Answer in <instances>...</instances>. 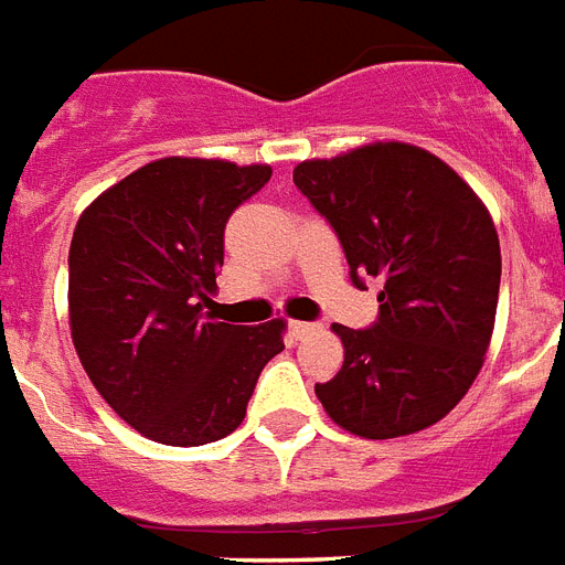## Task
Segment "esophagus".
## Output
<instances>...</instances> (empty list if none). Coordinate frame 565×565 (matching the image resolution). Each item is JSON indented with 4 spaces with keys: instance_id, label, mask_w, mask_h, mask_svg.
<instances>
[{
    "instance_id": "34e87169",
    "label": "esophagus",
    "mask_w": 565,
    "mask_h": 565,
    "mask_svg": "<svg viewBox=\"0 0 565 565\" xmlns=\"http://www.w3.org/2000/svg\"><path fill=\"white\" fill-rule=\"evenodd\" d=\"M288 332H291V338H297V341H300V338H306L315 332V323H306V320H291V323H288Z\"/></svg>"
}]
</instances>
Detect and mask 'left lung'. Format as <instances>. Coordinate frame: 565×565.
Segmentation results:
<instances>
[{"instance_id": "left-lung-1", "label": "left lung", "mask_w": 565, "mask_h": 565, "mask_svg": "<svg viewBox=\"0 0 565 565\" xmlns=\"http://www.w3.org/2000/svg\"><path fill=\"white\" fill-rule=\"evenodd\" d=\"M295 183L341 238L355 286L382 282L373 327H332L344 364L315 385L320 405L367 440L435 426L467 396L493 338L502 250L484 201L408 142L303 160Z\"/></svg>"}]
</instances>
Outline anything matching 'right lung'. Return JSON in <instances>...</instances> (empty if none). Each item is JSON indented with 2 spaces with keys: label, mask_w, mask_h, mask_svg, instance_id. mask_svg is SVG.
Returning a JSON list of instances; mask_svg holds the SVG:
<instances>
[{
  "label": "right lung",
  "mask_w": 565,
  "mask_h": 565,
  "mask_svg": "<svg viewBox=\"0 0 565 565\" xmlns=\"http://www.w3.org/2000/svg\"><path fill=\"white\" fill-rule=\"evenodd\" d=\"M270 166L148 162L81 212L70 245L72 344L104 403L142 437L204 446L242 426L286 320L206 318L224 227Z\"/></svg>",
  "instance_id": "obj_1"
}]
</instances>
